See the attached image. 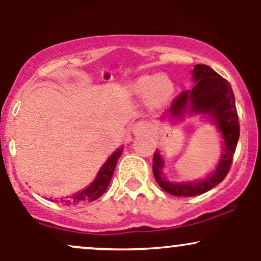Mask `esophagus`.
<instances>
[{
  "label": "esophagus",
  "mask_w": 261,
  "mask_h": 261,
  "mask_svg": "<svg viewBox=\"0 0 261 261\" xmlns=\"http://www.w3.org/2000/svg\"><path fill=\"white\" fill-rule=\"evenodd\" d=\"M145 131H146V124H145V122L140 121V122H136V124L134 125L133 133L135 135H140V134L145 133Z\"/></svg>",
  "instance_id": "1"
}]
</instances>
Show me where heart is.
I'll use <instances>...</instances> for the list:
<instances>
[{"mask_svg": "<svg viewBox=\"0 0 261 261\" xmlns=\"http://www.w3.org/2000/svg\"><path fill=\"white\" fill-rule=\"evenodd\" d=\"M131 89L136 94L147 95V101L151 107H161L172 98L174 85L166 74H158L157 77L145 74L134 81Z\"/></svg>", "mask_w": 261, "mask_h": 261, "instance_id": "heart-1", "label": "heart"}]
</instances>
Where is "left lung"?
Returning a JSON list of instances; mask_svg holds the SVG:
<instances>
[{
    "instance_id": "1",
    "label": "left lung",
    "mask_w": 261,
    "mask_h": 261,
    "mask_svg": "<svg viewBox=\"0 0 261 261\" xmlns=\"http://www.w3.org/2000/svg\"><path fill=\"white\" fill-rule=\"evenodd\" d=\"M195 86L191 91L181 92L170 104L168 114L179 118L188 109L190 113L210 114L216 122L224 140V152L216 170L205 180L179 184L164 179L162 175L163 160L157 151L153 154V174L158 185L174 196H196L211 190L226 178L233 162L239 139V119L234 93L229 82L206 65H196L193 70Z\"/></svg>"
}]
</instances>
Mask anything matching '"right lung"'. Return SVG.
Here are the masks:
<instances>
[{"instance_id": "1", "label": "right lung", "mask_w": 261, "mask_h": 261, "mask_svg": "<svg viewBox=\"0 0 261 261\" xmlns=\"http://www.w3.org/2000/svg\"><path fill=\"white\" fill-rule=\"evenodd\" d=\"M122 148H119L118 151L114 152V153L108 158V161L104 163V166L101 167V169L98 173L95 180L89 185L88 188L85 190L80 191V193L74 194L65 199H60V203L67 206H81L85 205L87 202H91L93 200H97L98 197H100L106 193L107 188L109 187L110 180H112V176L114 174V170H115L116 162H118L119 157L121 155Z\"/></svg>"}]
</instances>
